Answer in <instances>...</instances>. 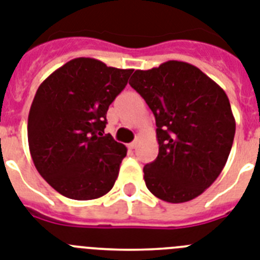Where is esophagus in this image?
Listing matches in <instances>:
<instances>
[{"label": "esophagus", "mask_w": 260, "mask_h": 260, "mask_svg": "<svg viewBox=\"0 0 260 260\" xmlns=\"http://www.w3.org/2000/svg\"><path fill=\"white\" fill-rule=\"evenodd\" d=\"M136 147H137V141L136 140L128 144V148H129V149H136Z\"/></svg>", "instance_id": "34e87169"}]
</instances>
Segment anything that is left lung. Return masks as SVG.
Wrapping results in <instances>:
<instances>
[{"instance_id": "1", "label": "left lung", "mask_w": 260, "mask_h": 260, "mask_svg": "<svg viewBox=\"0 0 260 260\" xmlns=\"http://www.w3.org/2000/svg\"><path fill=\"white\" fill-rule=\"evenodd\" d=\"M129 84L156 119L158 156L144 167L147 187L171 204L198 197L221 174L233 147L235 119L228 95L180 60L136 70Z\"/></svg>"}]
</instances>
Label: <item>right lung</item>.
<instances>
[{"label": "right lung", "instance_id": "1", "mask_svg": "<svg viewBox=\"0 0 260 260\" xmlns=\"http://www.w3.org/2000/svg\"><path fill=\"white\" fill-rule=\"evenodd\" d=\"M132 71L75 58L37 89L27 119L30 154L39 174L64 197L95 200L113 187L126 148L104 135L106 115Z\"/></svg>", "mask_w": 260, "mask_h": 260}]
</instances>
